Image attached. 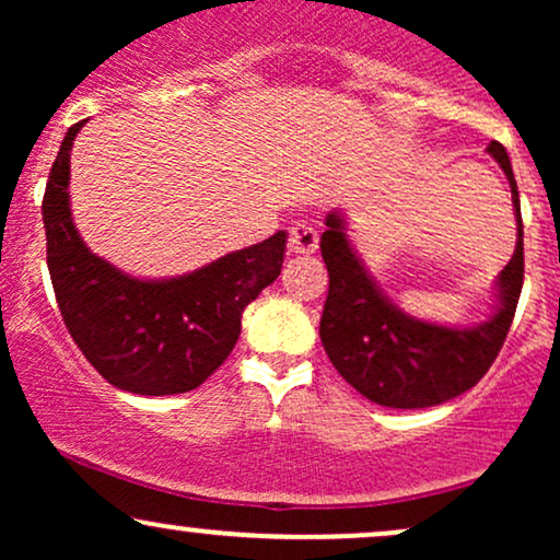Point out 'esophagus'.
Returning <instances> with one entry per match:
<instances>
[{
    "mask_svg": "<svg viewBox=\"0 0 560 560\" xmlns=\"http://www.w3.org/2000/svg\"><path fill=\"white\" fill-rule=\"evenodd\" d=\"M318 249V231L307 223H294L289 229V253L313 255Z\"/></svg>",
    "mask_w": 560,
    "mask_h": 560,
    "instance_id": "1",
    "label": "esophagus"
}]
</instances>
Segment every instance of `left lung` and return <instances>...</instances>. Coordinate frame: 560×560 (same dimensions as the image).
Returning a JSON list of instances; mask_svg holds the SVG:
<instances>
[{
    "mask_svg": "<svg viewBox=\"0 0 560 560\" xmlns=\"http://www.w3.org/2000/svg\"><path fill=\"white\" fill-rule=\"evenodd\" d=\"M487 152L511 184L518 240L494 281V313L477 326L429 324L400 311L365 271L347 236L345 215L339 210L326 215L320 255L329 268V294L318 334L334 369L371 402L432 408L453 400L490 371L505 342L524 284V223L505 147L492 141Z\"/></svg>",
    "mask_w": 560,
    "mask_h": 560,
    "instance_id": "1",
    "label": "left lung"
}]
</instances>
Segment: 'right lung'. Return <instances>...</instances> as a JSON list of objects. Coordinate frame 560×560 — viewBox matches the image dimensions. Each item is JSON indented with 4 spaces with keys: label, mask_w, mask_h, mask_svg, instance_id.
Instances as JSON below:
<instances>
[{
    "label": "right lung",
    "mask_w": 560,
    "mask_h": 560,
    "mask_svg": "<svg viewBox=\"0 0 560 560\" xmlns=\"http://www.w3.org/2000/svg\"><path fill=\"white\" fill-rule=\"evenodd\" d=\"M83 124L68 128L42 202L62 320L113 387L150 397L197 389L234 350L244 307L281 273L287 231L173 279L124 273L83 244L70 213V150Z\"/></svg>",
    "instance_id": "1"
}]
</instances>
